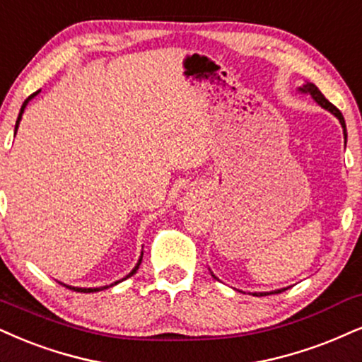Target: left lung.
Masks as SVG:
<instances>
[{"mask_svg": "<svg viewBox=\"0 0 362 362\" xmlns=\"http://www.w3.org/2000/svg\"><path fill=\"white\" fill-rule=\"evenodd\" d=\"M302 92H309L312 97H314V100L317 102V104L320 105V107H324V109H327V110H331V112L336 115V117L339 119V122H341V126H342V129H344V137H347V132H346V122H344V117H342V114H341V110L337 109L336 105H332L331 102H329L327 99H325V97L322 95V92L319 90L317 87L314 86V83H309L307 82V86H304V88H300ZM285 290V288H284ZM282 292V290H275V292H272V293H280ZM257 297H262V296H267V293H255Z\"/></svg>", "mask_w": 362, "mask_h": 362, "instance_id": "left-lung-1", "label": "left lung"}]
</instances>
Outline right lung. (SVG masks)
<instances>
[{"mask_svg": "<svg viewBox=\"0 0 362 362\" xmlns=\"http://www.w3.org/2000/svg\"><path fill=\"white\" fill-rule=\"evenodd\" d=\"M38 92H40V90H37V92H35V93H31V95L28 97V99H26V100L23 102V105H21V110H20V114H18V119H16V126H15V134H16L18 124H20V120H21V114H23V112H25V107H26V104H28V100L31 99V97H35V95H37V93H38ZM139 265H141V260H139V263H137V265H136V269H134V270L131 272V274H129V275L126 276V279H129V276H132L134 274H136V270H137V269H139ZM126 279H122V280H126ZM115 284H119V282H115ZM115 284H112V285H115ZM112 285H107V287H112ZM65 287H66V285H65ZM107 287H100V288H74V287H69V288L78 290V292H83V293H90V292H99V290H104V288H107Z\"/></svg>", "mask_w": 362, "mask_h": 362, "instance_id": "right-lung-1", "label": "right lung"}]
</instances>
